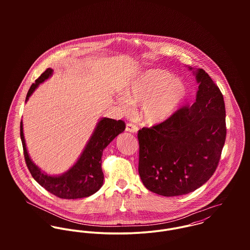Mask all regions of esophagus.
Returning a JSON list of instances; mask_svg holds the SVG:
<instances>
[{"label":"esophagus","mask_w":250,"mask_h":250,"mask_svg":"<svg viewBox=\"0 0 250 250\" xmlns=\"http://www.w3.org/2000/svg\"><path fill=\"white\" fill-rule=\"evenodd\" d=\"M138 130H139L138 126L135 125V124H133V123H128V124L126 125V131H127V132H130V133H137Z\"/></svg>","instance_id":"1"}]
</instances>
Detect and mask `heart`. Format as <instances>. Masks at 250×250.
Returning a JSON list of instances; mask_svg holds the SVG:
<instances>
[{
	"instance_id": "b5f03b06",
	"label": "heart",
	"mask_w": 250,
	"mask_h": 250,
	"mask_svg": "<svg viewBox=\"0 0 250 250\" xmlns=\"http://www.w3.org/2000/svg\"><path fill=\"white\" fill-rule=\"evenodd\" d=\"M187 85L169 72L152 69L143 73L126 88L118 103L124 110L142 106L140 116L147 125L167 120L187 96Z\"/></svg>"
}]
</instances>
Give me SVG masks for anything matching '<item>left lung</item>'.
<instances>
[{"instance_id": "left-lung-1", "label": "left lung", "mask_w": 250, "mask_h": 250, "mask_svg": "<svg viewBox=\"0 0 250 250\" xmlns=\"http://www.w3.org/2000/svg\"><path fill=\"white\" fill-rule=\"evenodd\" d=\"M194 74L199 83L195 102L138 134L140 176L146 188L160 195L187 194L205 184L225 143L223 95L203 69Z\"/></svg>"}]
</instances>
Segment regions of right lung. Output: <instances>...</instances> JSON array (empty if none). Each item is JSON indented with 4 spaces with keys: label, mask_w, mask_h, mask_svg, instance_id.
I'll return each mask as SVG.
<instances>
[{
    "label": "right lung",
    "mask_w": 250,
    "mask_h": 250,
    "mask_svg": "<svg viewBox=\"0 0 250 250\" xmlns=\"http://www.w3.org/2000/svg\"><path fill=\"white\" fill-rule=\"evenodd\" d=\"M52 74L53 70L48 68L40 75L36 83L30 87L26 102L39 83L47 80ZM125 123L122 120L101 118L76 164L62 175L51 176L42 172L31 160L25 143L23 122L21 121L20 137L27 167L32 176L41 187L60 198L77 199L90 196L99 190L103 185L104 174L101 167L103 150L125 130Z\"/></svg>",
    "instance_id": "add662e5"
}]
</instances>
